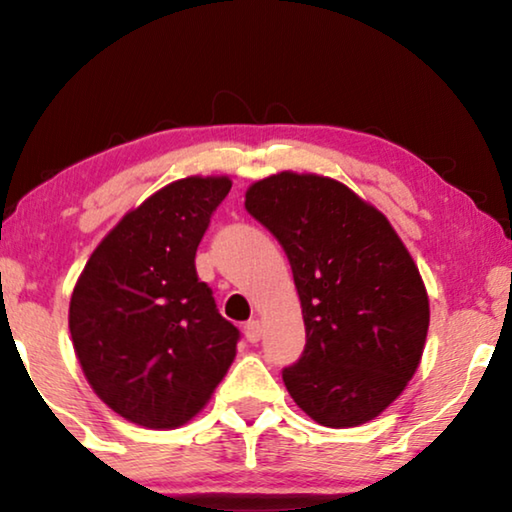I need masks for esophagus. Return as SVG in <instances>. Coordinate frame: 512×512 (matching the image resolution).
I'll use <instances>...</instances> for the list:
<instances>
[{
	"mask_svg": "<svg viewBox=\"0 0 512 512\" xmlns=\"http://www.w3.org/2000/svg\"><path fill=\"white\" fill-rule=\"evenodd\" d=\"M243 333H246V340L255 345V342L262 340V324H259L257 319H250V322L243 326Z\"/></svg>",
	"mask_w": 512,
	"mask_h": 512,
	"instance_id": "34e87169",
	"label": "esophagus"
}]
</instances>
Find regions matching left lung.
Masks as SVG:
<instances>
[{"mask_svg": "<svg viewBox=\"0 0 512 512\" xmlns=\"http://www.w3.org/2000/svg\"><path fill=\"white\" fill-rule=\"evenodd\" d=\"M246 209L285 250L301 299L289 395L319 425L372 421L414 377L430 326L409 250L384 213L329 177L273 174L248 188Z\"/></svg>", "mask_w": 512, "mask_h": 512, "instance_id": "1", "label": "left lung"}]
</instances>
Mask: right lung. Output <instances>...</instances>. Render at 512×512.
Listing matches in <instances>:
<instances>
[{"label": "right lung", "mask_w": 512, "mask_h": 512, "mask_svg": "<svg viewBox=\"0 0 512 512\" xmlns=\"http://www.w3.org/2000/svg\"><path fill=\"white\" fill-rule=\"evenodd\" d=\"M227 177L160 188L98 243L78 278L68 329L94 393L151 430L188 423L220 384L241 333L220 315L195 253Z\"/></svg>", "instance_id": "add662e5"}]
</instances>
